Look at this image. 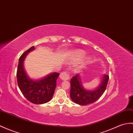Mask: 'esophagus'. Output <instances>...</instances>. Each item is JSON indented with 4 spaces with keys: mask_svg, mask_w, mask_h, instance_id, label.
Returning a JSON list of instances; mask_svg holds the SVG:
<instances>
[{
    "mask_svg": "<svg viewBox=\"0 0 133 133\" xmlns=\"http://www.w3.org/2000/svg\"><path fill=\"white\" fill-rule=\"evenodd\" d=\"M60 78L63 81H68L70 78V75L67 72H63L60 74Z\"/></svg>",
    "mask_w": 133,
    "mask_h": 133,
    "instance_id": "esophagus-1",
    "label": "esophagus"
}]
</instances>
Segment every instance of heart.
Returning <instances> with one entry per match:
<instances>
[{
	"mask_svg": "<svg viewBox=\"0 0 133 133\" xmlns=\"http://www.w3.org/2000/svg\"><path fill=\"white\" fill-rule=\"evenodd\" d=\"M85 52L83 51H75L71 54L70 58L74 62H79L82 61L85 56ZM92 61V57L91 56H88L83 60L82 62V66L87 65L91 63Z\"/></svg>",
	"mask_w": 133,
	"mask_h": 133,
	"instance_id": "heart-1",
	"label": "heart"
}]
</instances>
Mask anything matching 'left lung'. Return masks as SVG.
I'll use <instances>...</instances> for the list:
<instances>
[{
  "label": "left lung",
  "mask_w": 133,
  "mask_h": 133,
  "mask_svg": "<svg viewBox=\"0 0 133 133\" xmlns=\"http://www.w3.org/2000/svg\"><path fill=\"white\" fill-rule=\"evenodd\" d=\"M100 85L92 91L85 89L83 86L81 76L76 74L71 79L70 97L76 104L85 105L94 103L104 94L107 88L109 76L104 74L101 78Z\"/></svg>",
  "instance_id": "1"
}]
</instances>
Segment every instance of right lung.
<instances>
[{
  "label": "right lung",
  "mask_w": 133,
  "mask_h": 133,
  "mask_svg": "<svg viewBox=\"0 0 133 133\" xmlns=\"http://www.w3.org/2000/svg\"><path fill=\"white\" fill-rule=\"evenodd\" d=\"M35 49V46H32L20 57L17 70V81L20 91L28 100L35 104H42L48 103L53 96L57 79L59 74L51 73L38 80L30 78L25 70L24 61L29 52Z\"/></svg>",
  "instance_id": "right-lung-1"
}]
</instances>
